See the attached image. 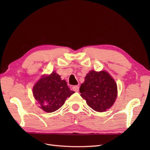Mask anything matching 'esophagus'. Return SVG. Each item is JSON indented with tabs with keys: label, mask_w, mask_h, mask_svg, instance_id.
Here are the masks:
<instances>
[{
	"label": "esophagus",
	"mask_w": 150,
	"mask_h": 150,
	"mask_svg": "<svg viewBox=\"0 0 150 150\" xmlns=\"http://www.w3.org/2000/svg\"><path fill=\"white\" fill-rule=\"evenodd\" d=\"M72 89H73V91L75 92H78L79 90V88L78 86H74L73 87H72Z\"/></svg>",
	"instance_id": "obj_1"
}]
</instances>
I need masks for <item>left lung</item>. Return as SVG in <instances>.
Returning a JSON list of instances; mask_svg holds the SVG:
<instances>
[{
  "label": "left lung",
  "instance_id": "1",
  "mask_svg": "<svg viewBox=\"0 0 150 150\" xmlns=\"http://www.w3.org/2000/svg\"><path fill=\"white\" fill-rule=\"evenodd\" d=\"M81 96L94 111L104 112L110 108L117 97V85L106 71H91L79 89Z\"/></svg>",
  "mask_w": 150,
  "mask_h": 150
}]
</instances>
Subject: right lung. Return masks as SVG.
<instances>
[{
    "instance_id": "1",
    "label": "right lung",
    "mask_w": 150,
    "mask_h": 150,
    "mask_svg": "<svg viewBox=\"0 0 150 150\" xmlns=\"http://www.w3.org/2000/svg\"><path fill=\"white\" fill-rule=\"evenodd\" d=\"M74 93L68 87L66 81L52 72L48 76L42 77L35 84L33 95L44 111L52 112L59 109L68 97Z\"/></svg>"
}]
</instances>
